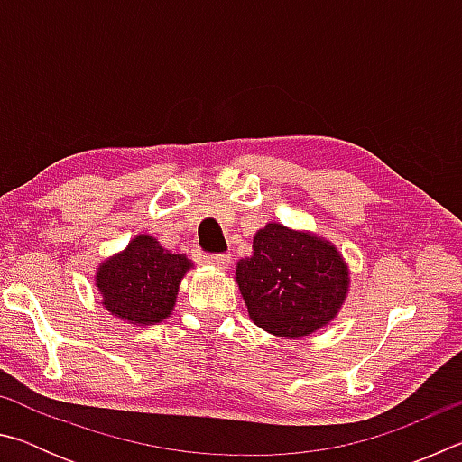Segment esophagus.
Segmentation results:
<instances>
[{"instance_id":"34e87169","label":"esophagus","mask_w":462,"mask_h":462,"mask_svg":"<svg viewBox=\"0 0 462 462\" xmlns=\"http://www.w3.org/2000/svg\"><path fill=\"white\" fill-rule=\"evenodd\" d=\"M208 263L217 269H228L230 254H208Z\"/></svg>"}]
</instances>
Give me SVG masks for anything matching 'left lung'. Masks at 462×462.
<instances>
[{"instance_id": "8db88e82", "label": "left lung", "mask_w": 462, "mask_h": 462, "mask_svg": "<svg viewBox=\"0 0 462 462\" xmlns=\"http://www.w3.org/2000/svg\"><path fill=\"white\" fill-rule=\"evenodd\" d=\"M236 283L256 326L300 340L338 316L350 277L330 240L271 222L254 234L253 256L238 261Z\"/></svg>"}]
</instances>
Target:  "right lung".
<instances>
[{
  "label": "right lung",
  "instance_id": "add662e5",
  "mask_svg": "<svg viewBox=\"0 0 462 462\" xmlns=\"http://www.w3.org/2000/svg\"><path fill=\"white\" fill-rule=\"evenodd\" d=\"M193 263L171 253L159 240L138 234L122 253H116L96 271L101 303L109 314L136 326H152L171 316L179 285Z\"/></svg>",
  "mask_w": 462,
  "mask_h": 462
}]
</instances>
